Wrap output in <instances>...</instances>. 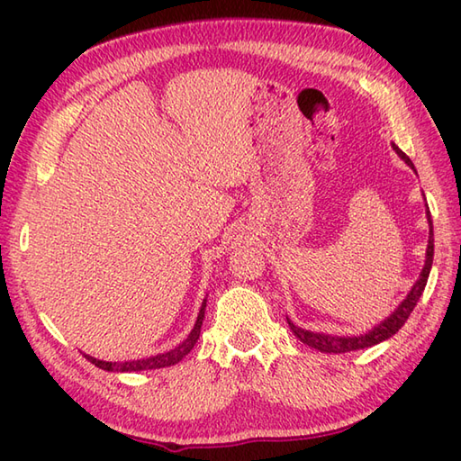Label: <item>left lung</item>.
<instances>
[{"instance_id":"left-lung-1","label":"left lung","mask_w":461,"mask_h":461,"mask_svg":"<svg viewBox=\"0 0 461 461\" xmlns=\"http://www.w3.org/2000/svg\"><path fill=\"white\" fill-rule=\"evenodd\" d=\"M393 149L400 156V158H402L410 166V168L416 172L412 160H410L408 156L402 150H400L396 144H393ZM426 218H428V223H429V238H428V249H426L424 267H422V271H420V277L412 285V289H410L406 299L400 303V305L393 311V315L386 317L384 321H380L376 327H372L370 330L362 332V335H352V337H337V335H325V332L307 330V329H301L297 325H293V322L287 319L291 330L295 332V337L301 342H305V345H309L311 348H317L321 352H332V355H339V352H350V350H360V348L375 347V345H378V342L396 335V332L402 329V325L408 321L410 312L414 311L418 299L422 297L424 287H426L428 277H429V269H432V261H434V225H432V215H429V210H426Z\"/></svg>"}]
</instances>
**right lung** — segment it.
Segmentation results:
<instances>
[{"instance_id":"add662e5","label":"right lung","mask_w":461,"mask_h":461,"mask_svg":"<svg viewBox=\"0 0 461 461\" xmlns=\"http://www.w3.org/2000/svg\"><path fill=\"white\" fill-rule=\"evenodd\" d=\"M205 301L203 299L200 312H198V319H195V325L190 330V335L185 337L178 347L168 350V352H162V355H154L149 358H140V360H124V362H106V360H99L95 357L85 355L86 360H91L95 366H99L103 370H109V372H140V370H156V368H166V366H172L176 362H180L188 352L194 348L195 342L200 339V330H202V322H203V312H205Z\"/></svg>"}]
</instances>
